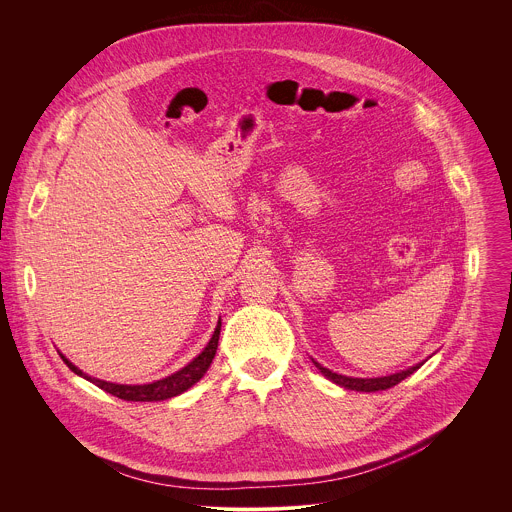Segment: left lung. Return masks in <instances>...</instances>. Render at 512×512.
I'll use <instances>...</instances> for the list:
<instances>
[{"label":"left lung","mask_w":512,"mask_h":512,"mask_svg":"<svg viewBox=\"0 0 512 512\" xmlns=\"http://www.w3.org/2000/svg\"><path fill=\"white\" fill-rule=\"evenodd\" d=\"M315 367L329 379L333 381L335 385L343 387V389H349V391H363V393H375V391H385V389H391L395 385H399L403 379L411 377L423 363H417L415 367H409L405 371H399V373H393V375H387V377H375V379H359V377H347V375H339V373H333L329 371L327 367L319 365L315 359H313Z\"/></svg>","instance_id":"8db88e82"}]
</instances>
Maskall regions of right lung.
Wrapping results in <instances>:
<instances>
[{"label": "right lung", "instance_id": "right-lung-1", "mask_svg": "<svg viewBox=\"0 0 512 512\" xmlns=\"http://www.w3.org/2000/svg\"><path fill=\"white\" fill-rule=\"evenodd\" d=\"M219 333H221V319L217 321V327L213 331V337L209 339L207 347L189 363L185 365L183 369H179L177 373L165 377V379H159V381H153V383H147V385H117V383H107V381H101V379H95V377H89L85 375L81 369H77L69 359H63V363L79 377L87 379L89 383L97 385L99 389H103L105 393L113 395V397H119L123 401H141V403H151V401H165V399H171V397H177L181 393H185L187 389H191L209 369V365L213 363V357L217 353V343H219Z\"/></svg>", "mask_w": 512, "mask_h": 512}]
</instances>
